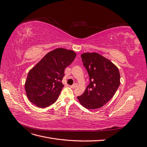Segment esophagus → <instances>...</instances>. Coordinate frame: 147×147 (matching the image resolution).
<instances>
[{
  "label": "esophagus",
  "instance_id": "34e87169",
  "mask_svg": "<svg viewBox=\"0 0 147 147\" xmlns=\"http://www.w3.org/2000/svg\"><path fill=\"white\" fill-rule=\"evenodd\" d=\"M77 84H74L73 85L70 86V87L71 88H73V89H74V88H77Z\"/></svg>",
  "mask_w": 147,
  "mask_h": 147
}]
</instances>
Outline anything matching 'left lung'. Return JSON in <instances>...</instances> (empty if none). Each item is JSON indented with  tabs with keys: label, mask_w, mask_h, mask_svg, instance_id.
<instances>
[{
	"label": "left lung",
	"mask_w": 147,
	"mask_h": 147,
	"mask_svg": "<svg viewBox=\"0 0 147 147\" xmlns=\"http://www.w3.org/2000/svg\"><path fill=\"white\" fill-rule=\"evenodd\" d=\"M82 61L90 77V83L77 98L87 109L102 107L112 98L120 84L117 67L97 53H84Z\"/></svg>",
	"instance_id": "8db88e82"
}]
</instances>
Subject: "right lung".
Instances as JSON below:
<instances>
[{"label":"right lung","instance_id":"obj_1","mask_svg":"<svg viewBox=\"0 0 147 147\" xmlns=\"http://www.w3.org/2000/svg\"><path fill=\"white\" fill-rule=\"evenodd\" d=\"M75 57V52L63 48L48 53L28 73L25 82L28 99L40 108L55 103L64 87V70Z\"/></svg>","mask_w":147,"mask_h":147}]
</instances>
